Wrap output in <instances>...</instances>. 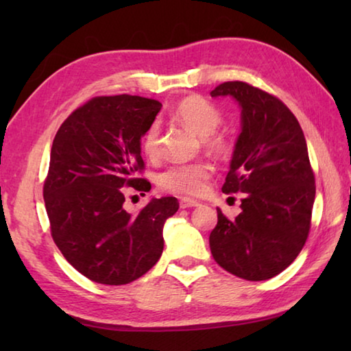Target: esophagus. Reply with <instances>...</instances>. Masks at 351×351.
Segmentation results:
<instances>
[{
  "instance_id": "esophagus-1",
  "label": "esophagus",
  "mask_w": 351,
  "mask_h": 351,
  "mask_svg": "<svg viewBox=\"0 0 351 351\" xmlns=\"http://www.w3.org/2000/svg\"><path fill=\"white\" fill-rule=\"evenodd\" d=\"M195 206H198V201H195L192 198H181L180 201L181 209H189V207H195Z\"/></svg>"
}]
</instances>
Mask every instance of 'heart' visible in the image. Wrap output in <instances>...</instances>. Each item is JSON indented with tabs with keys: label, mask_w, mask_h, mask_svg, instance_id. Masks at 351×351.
I'll return each instance as SVG.
<instances>
[{
	"label": "heart",
	"mask_w": 351,
	"mask_h": 351,
	"mask_svg": "<svg viewBox=\"0 0 351 351\" xmlns=\"http://www.w3.org/2000/svg\"><path fill=\"white\" fill-rule=\"evenodd\" d=\"M175 117L197 133L203 145L217 154H228L232 142L224 133L215 132L223 122V114L218 106L201 96H187L176 104ZM159 127L156 123L147 130L142 141V148L148 158L158 156ZM212 175L209 162L198 161L189 164H175L159 175V184L164 190L180 195H197L203 190L206 181Z\"/></svg>",
	"instance_id": "b5f03b06"
}]
</instances>
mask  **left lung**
Returning <instances> with one entry per match:
<instances>
[{"instance_id":"8db88e82","label":"left lung","mask_w":351,"mask_h":351,"mask_svg":"<svg viewBox=\"0 0 351 351\" xmlns=\"http://www.w3.org/2000/svg\"><path fill=\"white\" fill-rule=\"evenodd\" d=\"M210 96H232L241 106V133L221 190L243 193L235 219L217 209L210 252L230 274L268 280L293 263L310 234L316 180L305 136L280 99L246 82H224Z\"/></svg>"}]
</instances>
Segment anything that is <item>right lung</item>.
<instances>
[{
	"instance_id": "1",
	"label": "right lung",
	"mask_w": 351,
	"mask_h": 351,
	"mask_svg": "<svg viewBox=\"0 0 351 351\" xmlns=\"http://www.w3.org/2000/svg\"><path fill=\"white\" fill-rule=\"evenodd\" d=\"M141 96H99L66 117L52 142L43 198L52 240L90 280L127 285L150 271L164 249L165 219L180 207L153 198L138 215L123 209L127 190L152 189L141 139L161 110Z\"/></svg>"
}]
</instances>
